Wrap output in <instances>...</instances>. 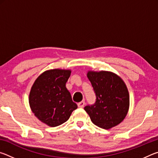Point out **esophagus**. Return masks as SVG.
<instances>
[{"instance_id": "1", "label": "esophagus", "mask_w": 158, "mask_h": 158, "mask_svg": "<svg viewBox=\"0 0 158 158\" xmlns=\"http://www.w3.org/2000/svg\"><path fill=\"white\" fill-rule=\"evenodd\" d=\"M77 105H78V106L79 108H83L85 105V102L84 101H81L80 102H79L78 104H77Z\"/></svg>"}]
</instances>
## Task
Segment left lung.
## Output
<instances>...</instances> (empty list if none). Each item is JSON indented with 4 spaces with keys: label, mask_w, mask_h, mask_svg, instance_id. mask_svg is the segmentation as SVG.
<instances>
[{
    "label": "left lung",
    "mask_w": 158,
    "mask_h": 158,
    "mask_svg": "<svg viewBox=\"0 0 158 158\" xmlns=\"http://www.w3.org/2000/svg\"><path fill=\"white\" fill-rule=\"evenodd\" d=\"M87 77L92 84L96 96L93 105L84 110L93 124L109 130L123 121L130 106L127 88L123 79L108 71H89Z\"/></svg>",
    "instance_id": "1"
}]
</instances>
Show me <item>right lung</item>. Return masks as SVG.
<instances>
[{
  "instance_id": "1",
  "label": "right lung",
  "mask_w": 158,
  "mask_h": 158,
  "mask_svg": "<svg viewBox=\"0 0 158 158\" xmlns=\"http://www.w3.org/2000/svg\"><path fill=\"white\" fill-rule=\"evenodd\" d=\"M69 69H53L42 73L35 81L29 94V105L37 118L50 127L69 119L77 105L65 86Z\"/></svg>"
}]
</instances>
